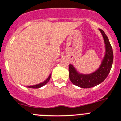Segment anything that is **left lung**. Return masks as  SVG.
I'll use <instances>...</instances> for the list:
<instances>
[{"label": "left lung", "instance_id": "left-lung-1", "mask_svg": "<svg viewBox=\"0 0 121 121\" xmlns=\"http://www.w3.org/2000/svg\"><path fill=\"white\" fill-rule=\"evenodd\" d=\"M104 38L105 44V55L101 64L98 69L90 74H83L79 73L70 64L69 65V76L71 81L74 85L81 88L94 87L104 81L109 73L113 63V52L109 40L103 30L99 29Z\"/></svg>", "mask_w": 121, "mask_h": 121}]
</instances>
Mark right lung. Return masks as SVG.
<instances>
[{"label": "right lung", "instance_id": "1", "mask_svg": "<svg viewBox=\"0 0 121 121\" xmlns=\"http://www.w3.org/2000/svg\"><path fill=\"white\" fill-rule=\"evenodd\" d=\"M50 78H51V74L49 75V76L48 77V78L45 79V81L43 82H42V83H40L39 84H35V85H33V86H27V88H40L42 86H43L44 85L47 84L48 82L49 81V80L50 79Z\"/></svg>", "mask_w": 121, "mask_h": 121}]
</instances>
